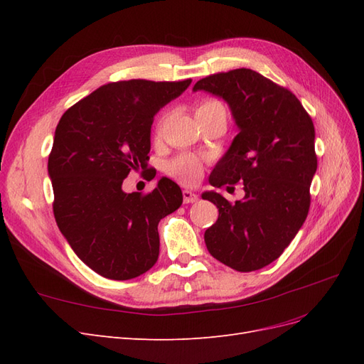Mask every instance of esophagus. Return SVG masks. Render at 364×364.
<instances>
[{
    "instance_id": "esophagus-1",
    "label": "esophagus",
    "mask_w": 364,
    "mask_h": 364,
    "mask_svg": "<svg viewBox=\"0 0 364 364\" xmlns=\"http://www.w3.org/2000/svg\"><path fill=\"white\" fill-rule=\"evenodd\" d=\"M182 196H183V203H196L197 200H199V196L190 190H183Z\"/></svg>"
}]
</instances>
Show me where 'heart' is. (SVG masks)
Listing matches in <instances>:
<instances>
[{
	"label": "heart",
	"mask_w": 364,
	"mask_h": 364,
	"mask_svg": "<svg viewBox=\"0 0 364 364\" xmlns=\"http://www.w3.org/2000/svg\"><path fill=\"white\" fill-rule=\"evenodd\" d=\"M214 111H225V107L222 106V103L217 102V100H202L196 107V115L214 112ZM164 121H165V117L158 119V123H156V134L158 135L161 134ZM168 168H170V173L173 176H176V178H178L182 182H185V183L196 182L197 179L200 178V173H202L200 162L194 159V158H190V156H181L178 159H174L170 164Z\"/></svg>",
	"instance_id": "1"
}]
</instances>
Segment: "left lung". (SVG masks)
<instances>
[{
    "instance_id": "obj_1",
    "label": "left lung",
    "mask_w": 364,
    "mask_h": 364,
    "mask_svg": "<svg viewBox=\"0 0 364 364\" xmlns=\"http://www.w3.org/2000/svg\"><path fill=\"white\" fill-rule=\"evenodd\" d=\"M193 91L223 98L240 130L209 183L243 182L246 193L235 203L215 191L202 194L218 208L206 247L234 270L266 267L291 243L310 209L317 170L311 117L287 87L249 68L208 75Z\"/></svg>"
}]
</instances>
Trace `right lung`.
<instances>
[{
	"instance_id": "obj_1",
	"label": "right lung",
	"mask_w": 364,
	"mask_h": 364,
	"mask_svg": "<svg viewBox=\"0 0 364 364\" xmlns=\"http://www.w3.org/2000/svg\"><path fill=\"white\" fill-rule=\"evenodd\" d=\"M190 83H107L71 106L56 127L48 156L54 218L75 255L107 279H132L155 266L158 225L182 205L168 178L147 194L124 193L123 181L146 168L153 118Z\"/></svg>"
}]
</instances>
